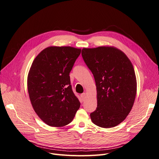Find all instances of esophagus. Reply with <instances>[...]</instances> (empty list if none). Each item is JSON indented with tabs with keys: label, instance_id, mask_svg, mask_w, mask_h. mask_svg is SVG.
Wrapping results in <instances>:
<instances>
[{
	"label": "esophagus",
	"instance_id": "1",
	"mask_svg": "<svg viewBox=\"0 0 159 159\" xmlns=\"http://www.w3.org/2000/svg\"><path fill=\"white\" fill-rule=\"evenodd\" d=\"M81 98H82V101H84L86 98V94L85 93L81 94Z\"/></svg>",
	"mask_w": 159,
	"mask_h": 159
}]
</instances>
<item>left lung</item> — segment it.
<instances>
[{
  "mask_svg": "<svg viewBox=\"0 0 159 159\" xmlns=\"http://www.w3.org/2000/svg\"><path fill=\"white\" fill-rule=\"evenodd\" d=\"M82 56L92 72L97 87V107L91 120L102 128H113L131 111L137 93L133 64L120 49L111 46L84 48Z\"/></svg>",
  "mask_w": 159,
  "mask_h": 159,
  "instance_id": "8db88e82",
  "label": "left lung"
}]
</instances>
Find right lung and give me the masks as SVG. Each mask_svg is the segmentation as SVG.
<instances>
[{
	"instance_id": "right-lung-1",
	"label": "right lung",
	"mask_w": 159,
	"mask_h": 159,
	"mask_svg": "<svg viewBox=\"0 0 159 159\" xmlns=\"http://www.w3.org/2000/svg\"><path fill=\"white\" fill-rule=\"evenodd\" d=\"M80 52L81 49L71 46H49L30 67L27 79L30 101L39 117L49 126H66L79 109L70 73Z\"/></svg>"
}]
</instances>
